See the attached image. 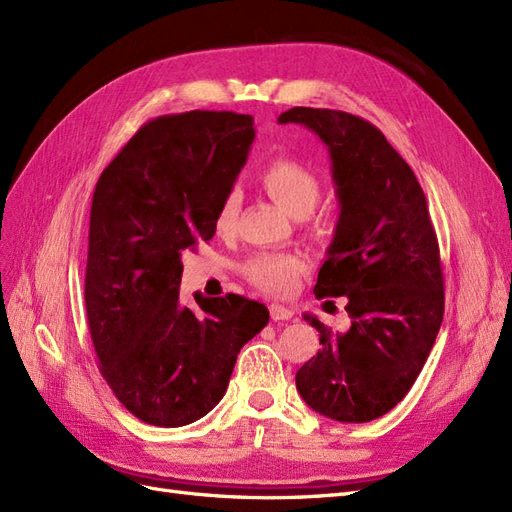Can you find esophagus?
I'll use <instances>...</instances> for the list:
<instances>
[{
    "mask_svg": "<svg viewBox=\"0 0 512 512\" xmlns=\"http://www.w3.org/2000/svg\"><path fill=\"white\" fill-rule=\"evenodd\" d=\"M269 312H271V318L275 320V322H282V320H290L292 318V309L290 307H286V305H282V303H271V307H269Z\"/></svg>",
    "mask_w": 512,
    "mask_h": 512,
    "instance_id": "34e87169",
    "label": "esophagus"
}]
</instances>
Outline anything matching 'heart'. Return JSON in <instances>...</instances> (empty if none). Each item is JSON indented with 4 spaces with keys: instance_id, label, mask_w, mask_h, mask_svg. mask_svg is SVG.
<instances>
[{
    "instance_id": "1",
    "label": "heart",
    "mask_w": 512,
    "mask_h": 512,
    "mask_svg": "<svg viewBox=\"0 0 512 512\" xmlns=\"http://www.w3.org/2000/svg\"><path fill=\"white\" fill-rule=\"evenodd\" d=\"M262 188L288 211L292 218H307L316 209L322 196L320 177L312 168L292 158H277L260 173ZM239 213V196L230 192L220 205L215 226L220 232H228L235 226ZM305 260L297 254H256L243 265L245 280L252 286L273 294H286L297 286L305 273Z\"/></svg>"
}]
</instances>
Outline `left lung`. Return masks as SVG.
Segmentation results:
<instances>
[{"instance_id": "obj_1", "label": "left lung", "mask_w": 512, "mask_h": 512, "mask_svg": "<svg viewBox=\"0 0 512 512\" xmlns=\"http://www.w3.org/2000/svg\"><path fill=\"white\" fill-rule=\"evenodd\" d=\"M280 123H301L329 147L342 213L314 292L344 297L350 316L346 333L305 316L322 348L297 371V389L333 421H374L412 389L444 316L427 198L406 160L363 117L294 106Z\"/></svg>"}]
</instances>
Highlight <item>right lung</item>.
I'll return each mask as SVG.
<instances>
[{
  "mask_svg": "<svg viewBox=\"0 0 512 512\" xmlns=\"http://www.w3.org/2000/svg\"><path fill=\"white\" fill-rule=\"evenodd\" d=\"M254 141L252 115L190 111L147 121L98 179L85 307L98 367L143 423L181 427L220 404L262 303L226 294L179 301L181 254L215 218Z\"/></svg>",
  "mask_w": 512,
  "mask_h": 512,
  "instance_id": "1",
  "label": "right lung"
}]
</instances>
